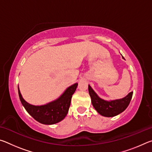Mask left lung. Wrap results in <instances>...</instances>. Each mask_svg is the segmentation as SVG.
I'll return each mask as SVG.
<instances>
[{
  "instance_id": "1",
  "label": "left lung",
  "mask_w": 152,
  "mask_h": 152,
  "mask_svg": "<svg viewBox=\"0 0 152 152\" xmlns=\"http://www.w3.org/2000/svg\"><path fill=\"white\" fill-rule=\"evenodd\" d=\"M123 58L124 59L123 57ZM88 92L91 98L92 104L94 109L99 114L108 117L116 116L124 111L129 104L133 96V92H131L121 99L107 101L98 96L90 85H88Z\"/></svg>"
}]
</instances>
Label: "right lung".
<instances>
[{
    "instance_id": "right-lung-1",
    "label": "right lung",
    "mask_w": 152,
    "mask_h": 152,
    "mask_svg": "<svg viewBox=\"0 0 152 152\" xmlns=\"http://www.w3.org/2000/svg\"><path fill=\"white\" fill-rule=\"evenodd\" d=\"M78 86L76 83L68 87L64 94L56 101L42 106H34L23 99L19 88V96L23 106L33 118L42 124L52 125L63 120L68 112L71 99Z\"/></svg>"
}]
</instances>
